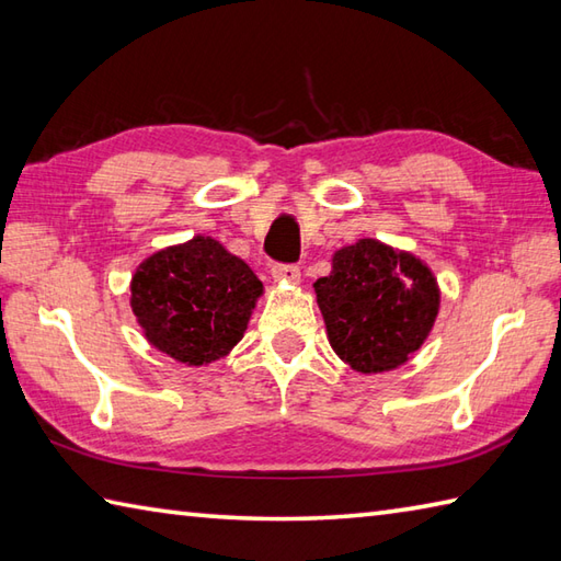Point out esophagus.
Wrapping results in <instances>:
<instances>
[{"label": "esophagus", "mask_w": 561, "mask_h": 561, "mask_svg": "<svg viewBox=\"0 0 561 561\" xmlns=\"http://www.w3.org/2000/svg\"><path fill=\"white\" fill-rule=\"evenodd\" d=\"M271 276L278 283H297L300 280V268L295 264H276L271 268Z\"/></svg>", "instance_id": "obj_1"}]
</instances>
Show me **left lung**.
Here are the masks:
<instances>
[{
    "label": "left lung",
    "mask_w": 561,
    "mask_h": 561,
    "mask_svg": "<svg viewBox=\"0 0 561 561\" xmlns=\"http://www.w3.org/2000/svg\"><path fill=\"white\" fill-rule=\"evenodd\" d=\"M314 293L331 348L358 373L407 363L426 341L440 305L438 283L424 261L377 239L339 249Z\"/></svg>",
    "instance_id": "obj_1"
}]
</instances>
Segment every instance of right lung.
<instances>
[{
  "instance_id": "1",
  "label": "right lung",
  "mask_w": 561,
  "mask_h": 561,
  "mask_svg": "<svg viewBox=\"0 0 561 561\" xmlns=\"http://www.w3.org/2000/svg\"><path fill=\"white\" fill-rule=\"evenodd\" d=\"M264 285L213 237L157 251L137 266L130 307L147 341L186 365L227 356Z\"/></svg>"
}]
</instances>
